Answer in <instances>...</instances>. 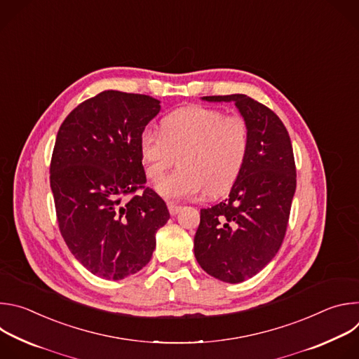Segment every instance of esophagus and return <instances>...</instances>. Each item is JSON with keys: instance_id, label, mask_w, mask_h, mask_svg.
<instances>
[{"instance_id": "1", "label": "esophagus", "mask_w": 359, "mask_h": 359, "mask_svg": "<svg viewBox=\"0 0 359 359\" xmlns=\"http://www.w3.org/2000/svg\"><path fill=\"white\" fill-rule=\"evenodd\" d=\"M168 209L172 216H176L182 210V206H179V204H175V203H168Z\"/></svg>"}]
</instances>
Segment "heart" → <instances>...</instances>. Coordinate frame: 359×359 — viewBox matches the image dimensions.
I'll list each match as a JSON object with an SVG mask.
<instances>
[{
    "label": "heart",
    "instance_id": "obj_1",
    "mask_svg": "<svg viewBox=\"0 0 359 359\" xmlns=\"http://www.w3.org/2000/svg\"><path fill=\"white\" fill-rule=\"evenodd\" d=\"M250 147V129L238 115L219 109L186 107L165 116L159 133L143 130L139 155L144 175L158 180L178 158L180 170L156 184L168 200L217 196L237 180Z\"/></svg>",
    "mask_w": 359,
    "mask_h": 359
}]
</instances>
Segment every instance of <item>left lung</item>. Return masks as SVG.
I'll return each mask as SVG.
<instances>
[{"mask_svg": "<svg viewBox=\"0 0 359 359\" xmlns=\"http://www.w3.org/2000/svg\"><path fill=\"white\" fill-rule=\"evenodd\" d=\"M233 102L250 129L245 163L226 200L200 210L194 255L209 276L230 284L260 273L285 236L295 193V163L288 132L267 107L243 93L203 96Z\"/></svg>", "mask_w": 359, "mask_h": 359, "instance_id": "obj_1", "label": "left lung"}]
</instances>
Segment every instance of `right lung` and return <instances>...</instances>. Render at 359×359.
Masks as SVG:
<instances>
[{
	"instance_id": "right-lung-1",
	"label": "right lung",
	"mask_w": 359,
	"mask_h": 359,
	"mask_svg": "<svg viewBox=\"0 0 359 359\" xmlns=\"http://www.w3.org/2000/svg\"><path fill=\"white\" fill-rule=\"evenodd\" d=\"M161 112V100L105 90L78 105L62 122L49 179L61 234L92 274L123 280L142 270L170 215L146 182L139 137Z\"/></svg>"
}]
</instances>
